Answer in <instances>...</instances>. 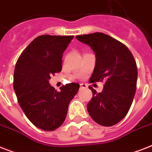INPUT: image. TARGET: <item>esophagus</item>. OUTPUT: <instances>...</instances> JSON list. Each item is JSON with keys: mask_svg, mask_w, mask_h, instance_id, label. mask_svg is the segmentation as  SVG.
<instances>
[{"mask_svg": "<svg viewBox=\"0 0 152 152\" xmlns=\"http://www.w3.org/2000/svg\"><path fill=\"white\" fill-rule=\"evenodd\" d=\"M88 88V86H87V84H85V83H81L80 84V90L81 89H85V88Z\"/></svg>", "mask_w": 152, "mask_h": 152, "instance_id": "1", "label": "esophagus"}]
</instances>
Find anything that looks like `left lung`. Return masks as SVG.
Returning <instances> with one entry per match:
<instances>
[{"mask_svg": "<svg viewBox=\"0 0 152 152\" xmlns=\"http://www.w3.org/2000/svg\"><path fill=\"white\" fill-rule=\"evenodd\" d=\"M76 38L95 53V66L89 82H104L100 93L89 87L93 97L87 105L88 113L98 124L112 126L125 118L133 101L138 74L134 57L124 44L103 33Z\"/></svg>", "mask_w": 152, "mask_h": 152, "instance_id": "obj_1", "label": "left lung"}]
</instances>
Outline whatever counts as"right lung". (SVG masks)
<instances>
[{"instance_id":"right-lung-1","label":"right lung","mask_w":152,"mask_h":152,"mask_svg":"<svg viewBox=\"0 0 152 152\" xmlns=\"http://www.w3.org/2000/svg\"><path fill=\"white\" fill-rule=\"evenodd\" d=\"M73 37H37L15 64L13 88L18 102L30 121L40 129L59 128L65 120L69 102L78 92L79 83H68L57 91L49 83L50 76L61 71L63 53Z\"/></svg>"}]
</instances>
